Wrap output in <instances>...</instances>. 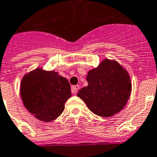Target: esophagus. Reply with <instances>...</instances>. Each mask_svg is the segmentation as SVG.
I'll return each mask as SVG.
<instances>
[{
  "mask_svg": "<svg viewBox=\"0 0 157 157\" xmlns=\"http://www.w3.org/2000/svg\"><path fill=\"white\" fill-rule=\"evenodd\" d=\"M78 90H79V86H78V85H75V86H71V92H72V94H77Z\"/></svg>",
  "mask_w": 157,
  "mask_h": 157,
  "instance_id": "obj_1",
  "label": "esophagus"
}]
</instances>
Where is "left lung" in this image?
Wrapping results in <instances>:
<instances>
[{
	"label": "left lung",
	"mask_w": 157,
	"mask_h": 157,
	"mask_svg": "<svg viewBox=\"0 0 157 157\" xmlns=\"http://www.w3.org/2000/svg\"><path fill=\"white\" fill-rule=\"evenodd\" d=\"M87 86L79 90L78 96L93 113L110 117L125 107L132 91L128 71L115 60L104 59L99 67L89 71Z\"/></svg>",
	"instance_id": "left-lung-1"
}]
</instances>
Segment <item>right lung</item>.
I'll return each instance as SVG.
<instances>
[{"instance_id":"obj_1","label":"right lung","mask_w":157,"mask_h":157,"mask_svg":"<svg viewBox=\"0 0 157 157\" xmlns=\"http://www.w3.org/2000/svg\"><path fill=\"white\" fill-rule=\"evenodd\" d=\"M21 98L37 120L50 122L60 116L71 97L68 80L55 71L37 68L25 74L21 82Z\"/></svg>"}]
</instances>
